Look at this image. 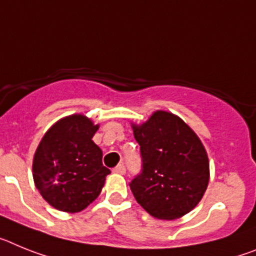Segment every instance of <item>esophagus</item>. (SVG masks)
Listing matches in <instances>:
<instances>
[{"mask_svg": "<svg viewBox=\"0 0 256 256\" xmlns=\"http://www.w3.org/2000/svg\"><path fill=\"white\" fill-rule=\"evenodd\" d=\"M113 172H116V174L124 175L126 172L125 165H124V164H120V165H117L114 168H113Z\"/></svg>", "mask_w": 256, "mask_h": 256, "instance_id": "1", "label": "esophagus"}]
</instances>
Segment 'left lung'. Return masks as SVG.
<instances>
[{
	"label": "left lung",
	"instance_id": "left-lung-1",
	"mask_svg": "<svg viewBox=\"0 0 256 256\" xmlns=\"http://www.w3.org/2000/svg\"><path fill=\"white\" fill-rule=\"evenodd\" d=\"M140 146L143 170L130 183L138 204L152 216L174 220L198 205L210 179L205 146L186 122L156 110L140 125L132 124Z\"/></svg>",
	"mask_w": 256,
	"mask_h": 256
}]
</instances>
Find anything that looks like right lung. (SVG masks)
<instances>
[{"instance_id":"add662e5","label":"right lung","mask_w":256,"mask_h":256,"mask_svg":"<svg viewBox=\"0 0 256 256\" xmlns=\"http://www.w3.org/2000/svg\"><path fill=\"white\" fill-rule=\"evenodd\" d=\"M99 128L84 114L56 121L45 132L33 157L36 188L52 208L78 212L100 194L110 168L92 142Z\"/></svg>"}]
</instances>
